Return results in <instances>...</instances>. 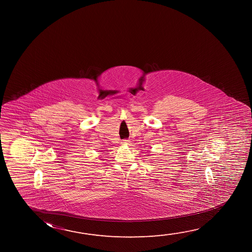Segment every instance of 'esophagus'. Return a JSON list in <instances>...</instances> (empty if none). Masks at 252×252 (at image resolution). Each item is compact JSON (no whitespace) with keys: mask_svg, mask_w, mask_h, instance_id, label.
I'll use <instances>...</instances> for the list:
<instances>
[{"mask_svg":"<svg viewBox=\"0 0 252 252\" xmlns=\"http://www.w3.org/2000/svg\"><path fill=\"white\" fill-rule=\"evenodd\" d=\"M121 144H122V145H128V144H130V140H128V139H124V140H122Z\"/></svg>","mask_w":252,"mask_h":252,"instance_id":"obj_1","label":"esophagus"}]
</instances>
